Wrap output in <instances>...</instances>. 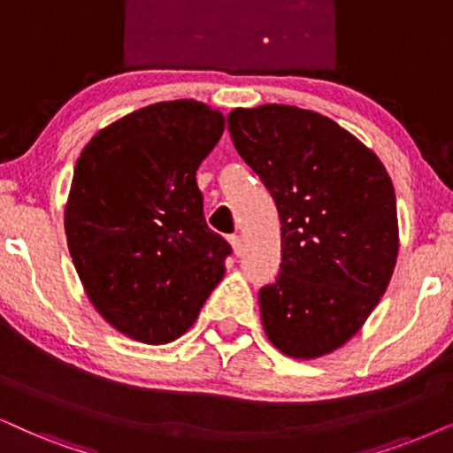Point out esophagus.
Wrapping results in <instances>:
<instances>
[{
    "instance_id": "34e87169",
    "label": "esophagus",
    "mask_w": 453,
    "mask_h": 453,
    "mask_svg": "<svg viewBox=\"0 0 453 453\" xmlns=\"http://www.w3.org/2000/svg\"><path fill=\"white\" fill-rule=\"evenodd\" d=\"M230 244H232L234 253H236V255L242 253V249H244V242H242V238L236 236V234H234V236H230Z\"/></svg>"
}]
</instances>
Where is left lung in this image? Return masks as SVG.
<instances>
[{"label": "left lung", "mask_w": 453, "mask_h": 453, "mask_svg": "<svg viewBox=\"0 0 453 453\" xmlns=\"http://www.w3.org/2000/svg\"><path fill=\"white\" fill-rule=\"evenodd\" d=\"M227 129L282 223L280 273L259 293L263 330L288 357H322L362 328L391 282L399 253L391 177L319 112L236 108Z\"/></svg>", "instance_id": "8db88e82"}]
</instances>
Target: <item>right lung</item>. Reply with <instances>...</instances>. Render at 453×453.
<instances>
[{"mask_svg":"<svg viewBox=\"0 0 453 453\" xmlns=\"http://www.w3.org/2000/svg\"><path fill=\"white\" fill-rule=\"evenodd\" d=\"M223 129L203 102H157L100 129L77 158L68 250L91 305L129 339H180L226 273L232 246L209 230L196 184Z\"/></svg>","mask_w":453,"mask_h":453,"instance_id":"add662e5","label":"right lung"}]
</instances>
